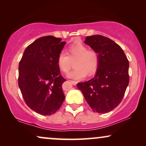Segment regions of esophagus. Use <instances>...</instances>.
Masks as SVG:
<instances>
[{
    "label": "esophagus",
    "instance_id": "1",
    "mask_svg": "<svg viewBox=\"0 0 146 146\" xmlns=\"http://www.w3.org/2000/svg\"><path fill=\"white\" fill-rule=\"evenodd\" d=\"M70 82L72 83V84H73V85H76L77 84V83H78V82H76V81H74V80H70Z\"/></svg>",
    "mask_w": 146,
    "mask_h": 146
}]
</instances>
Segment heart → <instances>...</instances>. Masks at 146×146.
Instances as JSON below:
<instances>
[{"label": "heart", "instance_id": "heart-1", "mask_svg": "<svg viewBox=\"0 0 146 146\" xmlns=\"http://www.w3.org/2000/svg\"><path fill=\"white\" fill-rule=\"evenodd\" d=\"M68 55L62 51L58 55L57 64L64 73H68L71 69L72 61L76 60L74 66L76 68L68 74L74 79H82L86 74L88 76L96 72L99 66V55L94 50H88L86 46L82 43L74 44L68 48Z\"/></svg>", "mask_w": 146, "mask_h": 146}]
</instances>
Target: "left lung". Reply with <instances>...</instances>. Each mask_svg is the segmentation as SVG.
<instances>
[{
	"label": "left lung",
	"mask_w": 146,
	"mask_h": 146,
	"mask_svg": "<svg viewBox=\"0 0 146 146\" xmlns=\"http://www.w3.org/2000/svg\"><path fill=\"white\" fill-rule=\"evenodd\" d=\"M84 42L98 54L99 66L94 78L77 84L94 112L108 113L122 100L129 82V61L112 40L102 35L86 38Z\"/></svg>",
	"instance_id": "1"
}]
</instances>
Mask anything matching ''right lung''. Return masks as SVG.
<instances>
[{
	"label": "right lung",
	"instance_id": "add662e5",
	"mask_svg": "<svg viewBox=\"0 0 146 146\" xmlns=\"http://www.w3.org/2000/svg\"><path fill=\"white\" fill-rule=\"evenodd\" d=\"M60 38H39L25 49L19 66V86L25 103L33 111L49 115L58 110L65 96L58 55L66 42Z\"/></svg>",
	"mask_w": 146,
	"mask_h": 146
}]
</instances>
